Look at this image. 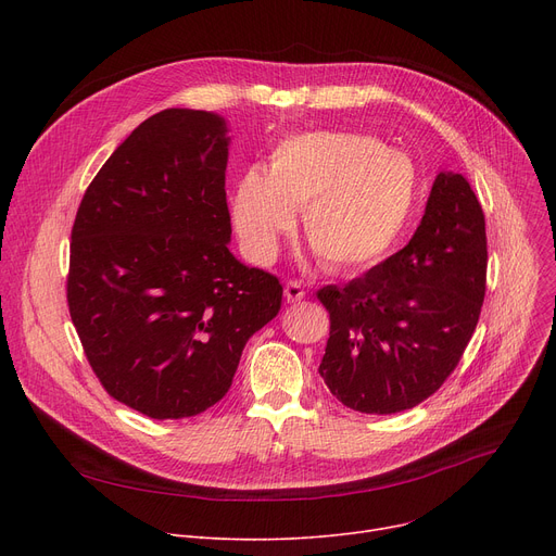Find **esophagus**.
Listing matches in <instances>:
<instances>
[{
	"mask_svg": "<svg viewBox=\"0 0 556 556\" xmlns=\"http://www.w3.org/2000/svg\"><path fill=\"white\" fill-rule=\"evenodd\" d=\"M283 298H286L290 304H295V302H302V300L306 298V290H304V286H302L300 281H288V283L283 286Z\"/></svg>",
	"mask_w": 556,
	"mask_h": 556,
	"instance_id": "obj_1",
	"label": "esophagus"
}]
</instances>
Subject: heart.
<instances>
[{
    "instance_id": "heart-1",
    "label": "heart",
    "mask_w": 556,
    "mask_h": 556,
    "mask_svg": "<svg viewBox=\"0 0 556 556\" xmlns=\"http://www.w3.org/2000/svg\"><path fill=\"white\" fill-rule=\"evenodd\" d=\"M417 173L401 153L356 132H304L283 139L266 173L245 170L231 218L256 263L277 254L302 212L304 239L325 268L349 273L383 258L410 218Z\"/></svg>"
}]
</instances>
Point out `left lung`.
<instances>
[{
  "label": "left lung",
  "instance_id": "obj_1",
  "mask_svg": "<svg viewBox=\"0 0 556 556\" xmlns=\"http://www.w3.org/2000/svg\"><path fill=\"white\" fill-rule=\"evenodd\" d=\"M484 290L482 207L464 175L440 173L410 243L342 288L317 290L331 319L319 376L352 410H410L457 367Z\"/></svg>",
  "mask_w": 556,
  "mask_h": 556
}]
</instances>
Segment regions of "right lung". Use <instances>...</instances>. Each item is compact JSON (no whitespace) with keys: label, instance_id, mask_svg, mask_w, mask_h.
<instances>
[{"label":"right lung","instance_id":"right-lung-1","mask_svg":"<svg viewBox=\"0 0 556 556\" xmlns=\"http://www.w3.org/2000/svg\"><path fill=\"white\" fill-rule=\"evenodd\" d=\"M227 126L214 112L149 116L87 187L67 304L105 392L151 419L218 403L245 342L281 308L279 279L227 248Z\"/></svg>","mask_w":556,"mask_h":556}]
</instances>
